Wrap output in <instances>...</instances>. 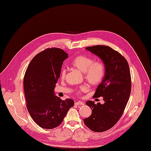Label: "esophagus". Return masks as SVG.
Wrapping results in <instances>:
<instances>
[{
  "instance_id": "34e87169",
  "label": "esophagus",
  "mask_w": 151,
  "mask_h": 151,
  "mask_svg": "<svg viewBox=\"0 0 151 151\" xmlns=\"http://www.w3.org/2000/svg\"><path fill=\"white\" fill-rule=\"evenodd\" d=\"M75 104L76 105H84V103H83L81 101H78L75 103Z\"/></svg>"
}]
</instances>
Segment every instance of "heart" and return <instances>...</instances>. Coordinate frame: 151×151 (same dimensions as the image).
Returning <instances> with one entry per match:
<instances>
[{
  "label": "heart",
  "mask_w": 151,
  "mask_h": 151,
  "mask_svg": "<svg viewBox=\"0 0 151 151\" xmlns=\"http://www.w3.org/2000/svg\"><path fill=\"white\" fill-rule=\"evenodd\" d=\"M72 66L82 73L85 79L91 85H97L101 82L105 75V66L101 61H94L91 57L85 55L76 57L72 62ZM66 71L62 69L60 71V78L64 79ZM86 90L85 86H81L77 93Z\"/></svg>",
  "instance_id": "b5f03b06"
}]
</instances>
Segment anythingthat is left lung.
Wrapping results in <instances>:
<instances>
[{
	"label": "left lung",
	"mask_w": 151,
	"mask_h": 151,
	"mask_svg": "<svg viewBox=\"0 0 151 151\" xmlns=\"http://www.w3.org/2000/svg\"><path fill=\"white\" fill-rule=\"evenodd\" d=\"M86 49L101 59L105 66L104 77L94 94L95 98L102 96L104 103L88 101L91 114L83 120L91 130L101 132L112 128L124 113L131 90L130 70L126 59L110 47L94 45Z\"/></svg>",
	"instance_id": "obj_1"
}]
</instances>
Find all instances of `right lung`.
<instances>
[{
	"label": "right lung",
	"mask_w": 151,
	"mask_h": 151,
	"mask_svg": "<svg viewBox=\"0 0 151 151\" xmlns=\"http://www.w3.org/2000/svg\"><path fill=\"white\" fill-rule=\"evenodd\" d=\"M67 58L63 50L48 48L37 54L26 69L23 84L27 109L32 120L42 128L59 126L74 105L72 99L62 100L54 91Z\"/></svg>",
	"instance_id": "obj_1"
}]
</instances>
